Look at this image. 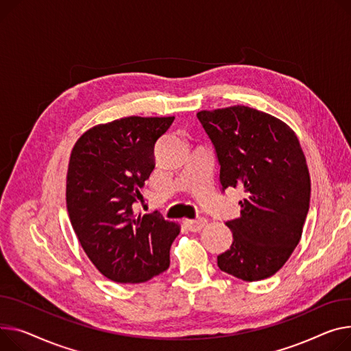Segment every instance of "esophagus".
I'll list each match as a JSON object with an SVG mask.
<instances>
[{"label":"esophagus","mask_w":351,"mask_h":351,"mask_svg":"<svg viewBox=\"0 0 351 351\" xmlns=\"http://www.w3.org/2000/svg\"><path fill=\"white\" fill-rule=\"evenodd\" d=\"M207 224V220L204 217L196 219V220H184V226L188 227L191 231H200Z\"/></svg>","instance_id":"34e87169"}]
</instances>
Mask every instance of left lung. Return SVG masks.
Masks as SVG:
<instances>
[{
    "instance_id": "left-lung-1",
    "label": "left lung",
    "mask_w": 351,
    "mask_h": 351,
    "mask_svg": "<svg viewBox=\"0 0 351 351\" xmlns=\"http://www.w3.org/2000/svg\"><path fill=\"white\" fill-rule=\"evenodd\" d=\"M215 145L221 189L241 188L240 217L226 221L230 250L217 256L221 271L247 282L272 276L302 237L311 176L296 134L271 114L245 106L199 111Z\"/></svg>"
}]
</instances>
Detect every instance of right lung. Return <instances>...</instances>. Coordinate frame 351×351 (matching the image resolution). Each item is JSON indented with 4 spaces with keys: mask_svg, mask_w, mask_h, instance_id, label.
I'll return each mask as SVG.
<instances>
[{
    "mask_svg": "<svg viewBox=\"0 0 351 351\" xmlns=\"http://www.w3.org/2000/svg\"><path fill=\"white\" fill-rule=\"evenodd\" d=\"M175 117H125L87 130L70 154L66 204L80 245L108 279L145 282L169 268L180 227L159 213L135 215L155 168L154 148Z\"/></svg>",
    "mask_w": 351,
    "mask_h": 351,
    "instance_id": "right-lung-1",
    "label": "right lung"
}]
</instances>
